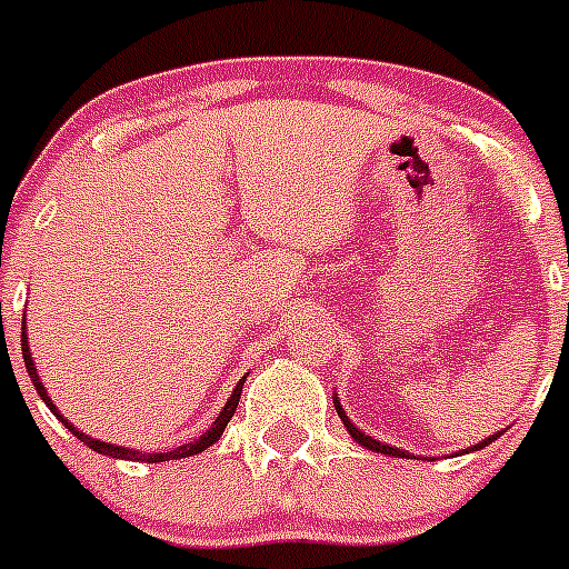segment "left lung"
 <instances>
[{"label":"left lung","mask_w":569,"mask_h":569,"mask_svg":"<svg viewBox=\"0 0 569 569\" xmlns=\"http://www.w3.org/2000/svg\"><path fill=\"white\" fill-rule=\"evenodd\" d=\"M332 403H336V411H338V417H341V420H343V426H347V431H349V435H352V440H356V442H361V446H367L369 451H380V455H389V457H409V455H406V451H400V448L383 446V442H380V440H372V437H369V435H363L361 429H356V426L349 423V417L343 415L341 403H338L336 398H332ZM497 437H499V435H491V437H488V440H482V442H477V446H473V448H468V451H479V448L491 446V442L497 440Z\"/></svg>","instance_id":"8db88e82"}]
</instances>
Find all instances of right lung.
<instances>
[{"label":"right lung","instance_id":"obj_1","mask_svg":"<svg viewBox=\"0 0 569 569\" xmlns=\"http://www.w3.org/2000/svg\"><path fill=\"white\" fill-rule=\"evenodd\" d=\"M22 358H24V369H28L30 380H33L36 392L41 395V400H44V403L50 406V411H53V415L59 417L61 423H64L67 429H70L72 435H76L78 440H81L83 446H87V448H92V451H98V455L118 457V460L166 462V460H177V457H191V455H200V451H206L208 446H213V442L220 440V435H222V431H226L228 420H231V417H233V411H237V406H239V395H242V387H244V378H242V380H239V383H237V389H233V392H231V400H228V403H226V409H222V411H220V417H217V420H213V426H211V429H208L206 435H200V437H197L194 442H186V446L174 448V451H160V455H146V451H132V448H123V446H109V442H103V440H92V437H87V435H83V431H78L76 426H72V423H67V420H64V415H61V411L56 409V403H53V400L47 398V389H44V383H41V380H39V375H36L33 358H30L28 338H24V321H22Z\"/></svg>","mask_w":569,"mask_h":569}]
</instances>
